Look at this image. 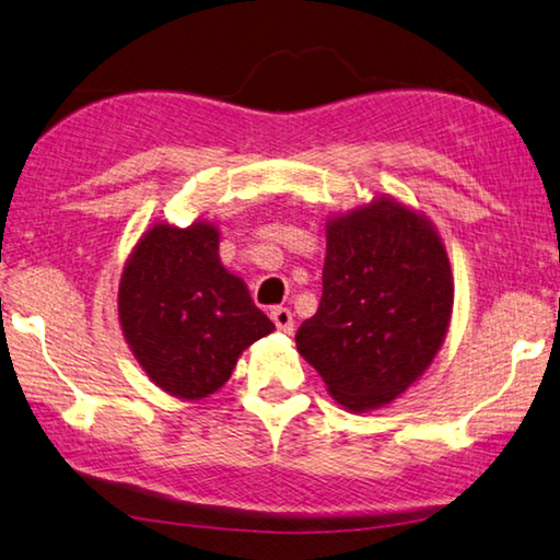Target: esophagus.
Here are the masks:
<instances>
[{"label": "esophagus", "mask_w": 560, "mask_h": 560, "mask_svg": "<svg viewBox=\"0 0 560 560\" xmlns=\"http://www.w3.org/2000/svg\"><path fill=\"white\" fill-rule=\"evenodd\" d=\"M270 317H272V323H275V327L280 329V332H292V313L288 307H272L270 310Z\"/></svg>", "instance_id": "obj_1"}]
</instances>
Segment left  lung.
Segmentation results:
<instances>
[{
	"mask_svg": "<svg viewBox=\"0 0 560 560\" xmlns=\"http://www.w3.org/2000/svg\"><path fill=\"white\" fill-rule=\"evenodd\" d=\"M323 300L300 325L298 352L350 411L405 394L434 362L454 307V275L421 210L377 196L329 215Z\"/></svg>",
	"mask_w": 560,
	"mask_h": 560,
	"instance_id": "left-lung-1",
	"label": "left lung"
}]
</instances>
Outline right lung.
<instances>
[{
  "label": "right lung",
  "instance_id": "right-lung-1",
  "mask_svg": "<svg viewBox=\"0 0 560 560\" xmlns=\"http://www.w3.org/2000/svg\"><path fill=\"white\" fill-rule=\"evenodd\" d=\"M220 231L153 223L128 255L118 319L149 380L183 401L215 394L247 347L275 325L255 307L243 278L218 255Z\"/></svg>",
  "mask_w": 560,
  "mask_h": 560
}]
</instances>
